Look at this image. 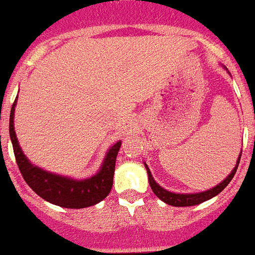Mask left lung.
Instances as JSON below:
<instances>
[{"label": "left lung", "instance_id": "left-lung-1", "mask_svg": "<svg viewBox=\"0 0 255 255\" xmlns=\"http://www.w3.org/2000/svg\"><path fill=\"white\" fill-rule=\"evenodd\" d=\"M240 160H241V155H240V157H238L236 168L232 170V173H230L229 176H228V177L221 182V184H218L217 186H214L213 189H209V190H206V192H201V193H194V194H177V193H172V192H168V190L163 189L161 186L156 184V181L153 180V177H152L151 172H149L147 165H145V168H147V172H148L149 185H151L153 193H155L156 196L161 200V201L167 202V204H169V205L172 206H193V205H197V204H201V202L206 201V200H209V198L214 197V196H217L220 192H222V190L225 189L226 185L232 181V178L234 177V174H236V172H237Z\"/></svg>", "mask_w": 255, "mask_h": 255}]
</instances>
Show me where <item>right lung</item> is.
Returning a JSON list of instances; mask_svg holds the SVG:
<instances>
[{"mask_svg":"<svg viewBox=\"0 0 255 255\" xmlns=\"http://www.w3.org/2000/svg\"><path fill=\"white\" fill-rule=\"evenodd\" d=\"M15 103H17V99L14 100L11 111H10L9 132L11 144H13L15 163L26 184L46 201L51 202L54 205L69 208V209L87 208V206L95 205L107 197L112 188V182H114L116 156L120 149L122 141H118L115 145H112L104 159L103 167L99 173L95 174L94 177L75 181L71 178L49 173L31 165L18 145L13 124Z\"/></svg>","mask_w":255,"mask_h":255,"instance_id":"add662e5","label":"right lung"}]
</instances>
